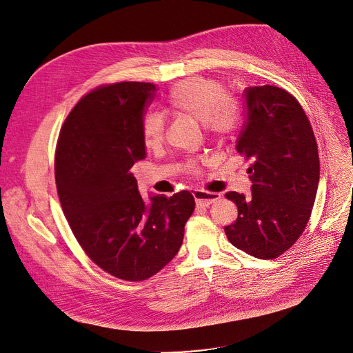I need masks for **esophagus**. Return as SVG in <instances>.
Masks as SVG:
<instances>
[{
  "instance_id": "esophagus-1",
  "label": "esophagus",
  "mask_w": 353,
  "mask_h": 353,
  "mask_svg": "<svg viewBox=\"0 0 353 353\" xmlns=\"http://www.w3.org/2000/svg\"><path fill=\"white\" fill-rule=\"evenodd\" d=\"M192 195H194V200L199 207H208L220 199V194L204 191V190H195L192 192Z\"/></svg>"
}]
</instances>
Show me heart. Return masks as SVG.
Returning <instances> with one entry per match:
<instances>
[{"label": "heart", "instance_id": "obj_1", "mask_svg": "<svg viewBox=\"0 0 353 353\" xmlns=\"http://www.w3.org/2000/svg\"><path fill=\"white\" fill-rule=\"evenodd\" d=\"M169 105L176 111L185 112L204 123L205 128L219 137L232 134L239 123L237 105L229 98V92L221 82L203 77H194L178 82L168 95ZM166 117L161 111L146 116L143 134L146 143L153 146L163 139ZM187 169L196 172V163L190 162Z\"/></svg>", "mask_w": 353, "mask_h": 353}]
</instances>
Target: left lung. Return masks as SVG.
<instances>
[{"label":"left lung","instance_id":"obj_1","mask_svg":"<svg viewBox=\"0 0 353 353\" xmlns=\"http://www.w3.org/2000/svg\"><path fill=\"white\" fill-rule=\"evenodd\" d=\"M245 124L236 150L249 161L252 194L228 192L237 220L225 225L229 242L258 259L283 255L303 234L320 178L319 149L305 112L288 91L245 90Z\"/></svg>","mask_w":353,"mask_h":353}]
</instances>
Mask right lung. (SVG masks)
I'll return each instance as SVG.
<instances>
[{
  "label": "right lung",
  "mask_w": 353,
  "mask_h": 353,
  "mask_svg": "<svg viewBox=\"0 0 353 353\" xmlns=\"http://www.w3.org/2000/svg\"><path fill=\"white\" fill-rule=\"evenodd\" d=\"M157 85L124 81L87 92L70 110L54 152V179L70 230L87 256L123 281H145L178 253L195 201L154 195L146 205L130 172L146 158L145 110Z\"/></svg>",
  "instance_id": "add662e5"
}]
</instances>
